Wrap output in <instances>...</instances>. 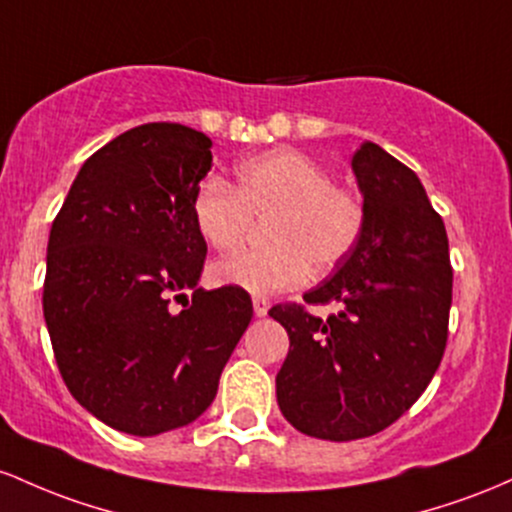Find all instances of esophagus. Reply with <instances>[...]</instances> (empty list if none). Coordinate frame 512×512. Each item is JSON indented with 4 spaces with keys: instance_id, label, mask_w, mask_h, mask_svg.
Here are the masks:
<instances>
[{
    "instance_id": "34e87169",
    "label": "esophagus",
    "mask_w": 512,
    "mask_h": 512,
    "mask_svg": "<svg viewBox=\"0 0 512 512\" xmlns=\"http://www.w3.org/2000/svg\"><path fill=\"white\" fill-rule=\"evenodd\" d=\"M268 307H271V302H268L266 297H254V314H256V317H266Z\"/></svg>"
}]
</instances>
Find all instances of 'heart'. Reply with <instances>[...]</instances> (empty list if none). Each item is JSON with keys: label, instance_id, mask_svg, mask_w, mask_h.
Here are the masks:
<instances>
[{"label": "heart", "instance_id": "b5f03b06", "mask_svg": "<svg viewBox=\"0 0 512 512\" xmlns=\"http://www.w3.org/2000/svg\"><path fill=\"white\" fill-rule=\"evenodd\" d=\"M193 225L212 249H229L266 222V249H237L217 258L210 278L251 295H275L331 271L350 256L365 229L358 193L336 186L324 164L292 149H275L237 169V186L208 179L193 193Z\"/></svg>", "mask_w": 512, "mask_h": 512}]
</instances>
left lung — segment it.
I'll use <instances>...</instances> for the list:
<instances>
[{"label": "left lung", "instance_id": "1", "mask_svg": "<svg viewBox=\"0 0 512 512\" xmlns=\"http://www.w3.org/2000/svg\"><path fill=\"white\" fill-rule=\"evenodd\" d=\"M350 166L363 237L304 295L338 312L319 319L295 302L268 312L290 336L275 377L280 411L300 433L333 442L380 433L416 404L445 353L452 304L447 232L418 176L375 142Z\"/></svg>", "mask_w": 512, "mask_h": 512}]
</instances>
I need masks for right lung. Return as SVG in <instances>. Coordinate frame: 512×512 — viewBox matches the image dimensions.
<instances>
[{"label": "right lung", "instance_id": "add662e5", "mask_svg": "<svg viewBox=\"0 0 512 512\" xmlns=\"http://www.w3.org/2000/svg\"><path fill=\"white\" fill-rule=\"evenodd\" d=\"M210 147L179 123L123 132L86 159L50 229L43 314L57 367L74 399L120 433L193 423L254 317L246 290L198 287L208 244L191 203Z\"/></svg>", "mask_w": 512, "mask_h": 512}]
</instances>
